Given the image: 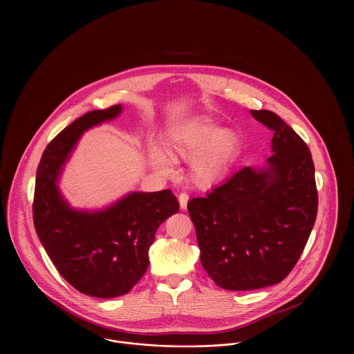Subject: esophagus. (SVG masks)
I'll return each mask as SVG.
<instances>
[{
  "label": "esophagus",
  "instance_id": "1",
  "mask_svg": "<svg viewBox=\"0 0 354 354\" xmlns=\"http://www.w3.org/2000/svg\"><path fill=\"white\" fill-rule=\"evenodd\" d=\"M188 199H189V196H188V194H187V192H181V194L178 195V202H180V207H181V209H185V208H187Z\"/></svg>",
  "mask_w": 354,
  "mask_h": 354
}]
</instances>
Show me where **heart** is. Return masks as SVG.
Masks as SVG:
<instances>
[{"label":"heart","mask_w":354,"mask_h":354,"mask_svg":"<svg viewBox=\"0 0 354 354\" xmlns=\"http://www.w3.org/2000/svg\"><path fill=\"white\" fill-rule=\"evenodd\" d=\"M236 135L221 131L209 120H195L171 132L167 140V151L173 158L195 160V177L199 183L215 181L226 167L234 150ZM151 162L163 173L171 171V162L163 152L151 151Z\"/></svg>","instance_id":"1"}]
</instances>
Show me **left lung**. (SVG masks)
Instances as JSON below:
<instances>
[{
	"instance_id": "1",
	"label": "left lung",
	"mask_w": 354,
	"mask_h": 354,
	"mask_svg": "<svg viewBox=\"0 0 354 354\" xmlns=\"http://www.w3.org/2000/svg\"><path fill=\"white\" fill-rule=\"evenodd\" d=\"M274 132L267 167L234 173L188 203L201 261L226 290H254L295 268L317 214L315 165L303 139L274 111L251 110Z\"/></svg>"
}]
</instances>
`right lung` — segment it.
Wrapping results in <instances>:
<instances>
[{"instance_id":"obj_1","label":"right lung","mask_w":354,"mask_h":354,"mask_svg":"<svg viewBox=\"0 0 354 354\" xmlns=\"http://www.w3.org/2000/svg\"><path fill=\"white\" fill-rule=\"evenodd\" d=\"M120 111V104L88 111L51 140L38 165L32 203L37 234L58 272L80 293L100 299L122 296L140 281L158 227L180 208L170 189L131 194L98 212L75 211L59 196V167L77 139Z\"/></svg>"}]
</instances>
